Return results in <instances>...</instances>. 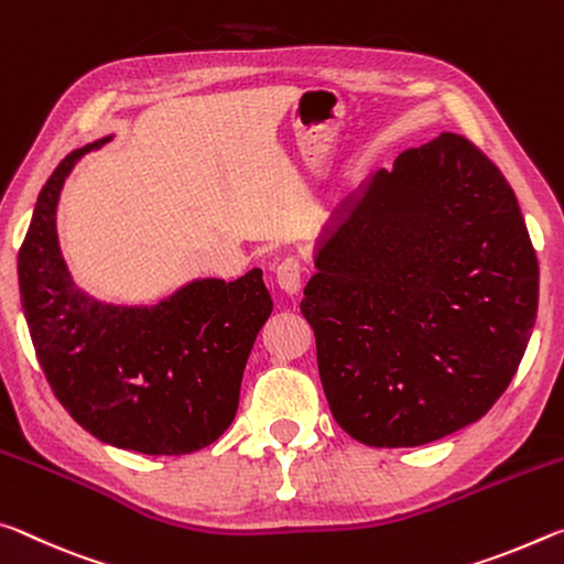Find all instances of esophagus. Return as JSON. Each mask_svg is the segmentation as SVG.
<instances>
[{
    "label": "esophagus",
    "instance_id": "1",
    "mask_svg": "<svg viewBox=\"0 0 564 564\" xmlns=\"http://www.w3.org/2000/svg\"><path fill=\"white\" fill-rule=\"evenodd\" d=\"M274 276H276V284H280V290L284 294L294 297V294L300 292V288H302V267H300L297 260H294V257H288V260H282L280 264H276Z\"/></svg>",
    "mask_w": 564,
    "mask_h": 564
}]
</instances>
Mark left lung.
Segmentation results:
<instances>
[{
    "label": "left lung",
    "instance_id": "8db88e82",
    "mask_svg": "<svg viewBox=\"0 0 564 564\" xmlns=\"http://www.w3.org/2000/svg\"><path fill=\"white\" fill-rule=\"evenodd\" d=\"M300 304L339 427L417 447L490 412L538 317L540 267L502 172L440 134L337 212Z\"/></svg>",
    "mask_w": 564,
    "mask_h": 564
}]
</instances>
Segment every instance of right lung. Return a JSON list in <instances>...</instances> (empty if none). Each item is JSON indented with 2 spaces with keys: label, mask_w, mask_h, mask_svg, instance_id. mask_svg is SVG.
<instances>
[{
  "label": "right lung",
  "mask_w": 564,
  "mask_h": 564,
  "mask_svg": "<svg viewBox=\"0 0 564 564\" xmlns=\"http://www.w3.org/2000/svg\"><path fill=\"white\" fill-rule=\"evenodd\" d=\"M64 156L36 197L17 260L26 327L57 400L89 435L142 455H187L232 424L247 357L272 315L262 270L202 276L156 304H112L77 288L57 205L82 156Z\"/></svg>",
  "instance_id": "right-lung-1"
}]
</instances>
